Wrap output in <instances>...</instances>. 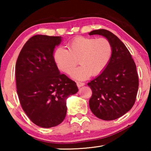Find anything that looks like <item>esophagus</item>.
Segmentation results:
<instances>
[{"instance_id": "obj_1", "label": "esophagus", "mask_w": 151, "mask_h": 151, "mask_svg": "<svg viewBox=\"0 0 151 151\" xmlns=\"http://www.w3.org/2000/svg\"><path fill=\"white\" fill-rule=\"evenodd\" d=\"M76 85H77L78 87H81V86H83L85 85V83H81V82H76Z\"/></svg>"}]
</instances>
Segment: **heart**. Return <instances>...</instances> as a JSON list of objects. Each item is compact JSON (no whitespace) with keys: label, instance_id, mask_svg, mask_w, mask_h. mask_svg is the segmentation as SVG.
I'll return each mask as SVG.
<instances>
[{"label":"heart","instance_id":"heart-1","mask_svg":"<svg viewBox=\"0 0 151 151\" xmlns=\"http://www.w3.org/2000/svg\"><path fill=\"white\" fill-rule=\"evenodd\" d=\"M68 49L58 48L54 53L55 62L61 71L70 74L78 59L81 65L71 73V76L78 80L101 73L112 54L111 43L104 37H76L68 42Z\"/></svg>","mask_w":151,"mask_h":151}]
</instances>
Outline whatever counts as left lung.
<instances>
[{"mask_svg": "<svg viewBox=\"0 0 151 151\" xmlns=\"http://www.w3.org/2000/svg\"><path fill=\"white\" fill-rule=\"evenodd\" d=\"M89 35L103 36L112 47L105 69L87 84L93 92L89 106L99 119L115 120L129 111L136 101L139 88L137 66L126 46L113 33L99 29Z\"/></svg>", "mask_w": 151, "mask_h": 151, "instance_id": "1", "label": "left lung"}]
</instances>
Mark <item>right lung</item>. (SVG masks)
Segmentation results:
<instances>
[{
  "instance_id": "obj_1",
  "label": "right lung",
  "mask_w": 151,
  "mask_h": 151,
  "mask_svg": "<svg viewBox=\"0 0 151 151\" xmlns=\"http://www.w3.org/2000/svg\"><path fill=\"white\" fill-rule=\"evenodd\" d=\"M61 41V37L35 35L25 43L17 60L20 103L30 121L40 127L60 124L66 114V99L78 91L55 62L53 52Z\"/></svg>"
}]
</instances>
